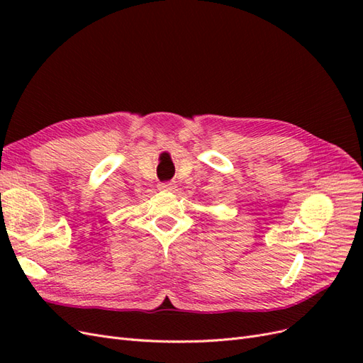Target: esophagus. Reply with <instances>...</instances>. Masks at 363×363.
I'll list each match as a JSON object with an SVG mask.
<instances>
[{"instance_id": "34e87169", "label": "esophagus", "mask_w": 363, "mask_h": 363, "mask_svg": "<svg viewBox=\"0 0 363 363\" xmlns=\"http://www.w3.org/2000/svg\"><path fill=\"white\" fill-rule=\"evenodd\" d=\"M159 189L163 192H169L172 189H175V184L172 182H167V183H160L159 184Z\"/></svg>"}]
</instances>
